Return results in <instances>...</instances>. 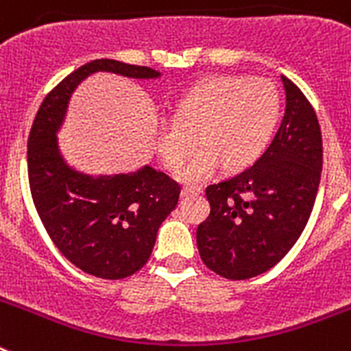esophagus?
I'll use <instances>...</instances> for the list:
<instances>
[{"mask_svg": "<svg viewBox=\"0 0 351 351\" xmlns=\"http://www.w3.org/2000/svg\"><path fill=\"white\" fill-rule=\"evenodd\" d=\"M202 193V188H197V186H186L182 188L181 195L182 197H193V195H200Z\"/></svg>", "mask_w": 351, "mask_h": 351, "instance_id": "34e87169", "label": "esophagus"}]
</instances>
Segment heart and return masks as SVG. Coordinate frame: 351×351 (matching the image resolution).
Wrapping results in <instances>:
<instances>
[{"instance_id": "obj_1", "label": "heart", "mask_w": 351, "mask_h": 351, "mask_svg": "<svg viewBox=\"0 0 351 351\" xmlns=\"http://www.w3.org/2000/svg\"><path fill=\"white\" fill-rule=\"evenodd\" d=\"M281 96L267 79L219 75L204 79L176 101L172 121H158L156 151L169 169L190 156L195 138L204 145L179 170L184 182H202L226 169L255 163L274 135Z\"/></svg>"}]
</instances>
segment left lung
I'll return each instance as SVG.
<instances>
[{"label":"left lung","instance_id":"obj_1","mask_svg":"<svg viewBox=\"0 0 351 351\" xmlns=\"http://www.w3.org/2000/svg\"><path fill=\"white\" fill-rule=\"evenodd\" d=\"M287 108L255 165L206 188L210 214L197 228L200 258L226 280H250L285 258L308 225L322 176V132L315 108L281 75Z\"/></svg>","mask_w":351,"mask_h":351}]
</instances>
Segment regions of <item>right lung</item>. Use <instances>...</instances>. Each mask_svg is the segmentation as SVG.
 <instances>
[{
	"mask_svg": "<svg viewBox=\"0 0 351 351\" xmlns=\"http://www.w3.org/2000/svg\"><path fill=\"white\" fill-rule=\"evenodd\" d=\"M95 71L154 79L156 70L95 60L64 77L40 105L27 137V178L36 213L56 247L80 271L123 280L147 263L158 228L176 209L181 184L144 167L133 173L91 178L61 158L56 132L73 89Z\"/></svg>",
	"mask_w": 351,
	"mask_h": 351,
	"instance_id": "right-lung-1",
	"label": "right lung"
}]
</instances>
